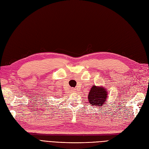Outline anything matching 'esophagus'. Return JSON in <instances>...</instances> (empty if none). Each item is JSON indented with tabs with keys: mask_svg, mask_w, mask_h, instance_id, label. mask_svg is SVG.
Wrapping results in <instances>:
<instances>
[{
	"mask_svg": "<svg viewBox=\"0 0 149 149\" xmlns=\"http://www.w3.org/2000/svg\"><path fill=\"white\" fill-rule=\"evenodd\" d=\"M72 90L73 92H75V90H76V89H75V88H72Z\"/></svg>",
	"mask_w": 149,
	"mask_h": 149,
	"instance_id": "esophagus-1",
	"label": "esophagus"
}]
</instances>
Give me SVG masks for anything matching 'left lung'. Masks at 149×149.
<instances>
[{
	"label": "left lung",
	"instance_id": "8db88e82",
	"mask_svg": "<svg viewBox=\"0 0 149 149\" xmlns=\"http://www.w3.org/2000/svg\"><path fill=\"white\" fill-rule=\"evenodd\" d=\"M108 97V93L106 88L102 86L98 87L93 85L89 91L88 100L92 106L101 107L107 102Z\"/></svg>",
	"mask_w": 149,
	"mask_h": 149
}]
</instances>
